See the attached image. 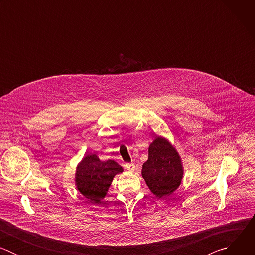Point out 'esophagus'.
I'll return each instance as SVG.
<instances>
[{"instance_id": "34e87169", "label": "esophagus", "mask_w": 255, "mask_h": 255, "mask_svg": "<svg viewBox=\"0 0 255 255\" xmlns=\"http://www.w3.org/2000/svg\"><path fill=\"white\" fill-rule=\"evenodd\" d=\"M125 167H126L128 170L133 171V170L135 169V164H134V163H126V164H125Z\"/></svg>"}]
</instances>
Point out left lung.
<instances>
[{
  "label": "left lung",
  "instance_id": "obj_1",
  "mask_svg": "<svg viewBox=\"0 0 255 255\" xmlns=\"http://www.w3.org/2000/svg\"><path fill=\"white\" fill-rule=\"evenodd\" d=\"M184 170L180 157L171 144L157 137L148 148V160L142 166V176L158 198L172 194L180 185Z\"/></svg>",
  "mask_w": 255,
  "mask_h": 255
}]
</instances>
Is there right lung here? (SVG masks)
<instances>
[{
    "instance_id": "right-lung-1",
    "label": "right lung",
    "mask_w": 255,
    "mask_h": 255,
    "mask_svg": "<svg viewBox=\"0 0 255 255\" xmlns=\"http://www.w3.org/2000/svg\"><path fill=\"white\" fill-rule=\"evenodd\" d=\"M122 171L114 160L101 161L96 154H89L77 167L76 185L85 198L98 204L106 196L113 177Z\"/></svg>"
}]
</instances>
